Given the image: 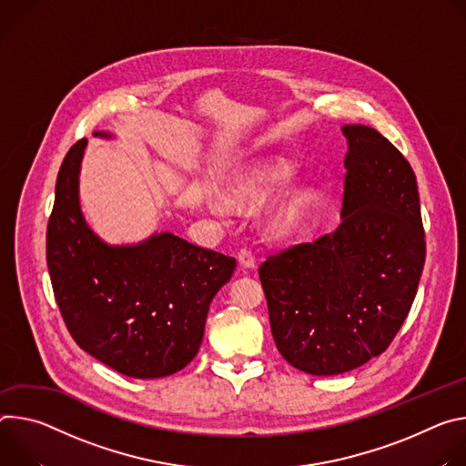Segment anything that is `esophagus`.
<instances>
[{
    "label": "esophagus",
    "mask_w": 466,
    "mask_h": 466,
    "mask_svg": "<svg viewBox=\"0 0 466 466\" xmlns=\"http://www.w3.org/2000/svg\"><path fill=\"white\" fill-rule=\"evenodd\" d=\"M237 257H238V261H240V267H244V268H253L255 267V255H253V251L248 246L240 248L237 251Z\"/></svg>",
    "instance_id": "34e87169"
}]
</instances>
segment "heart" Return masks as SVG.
Here are the masks:
<instances>
[{
    "mask_svg": "<svg viewBox=\"0 0 466 466\" xmlns=\"http://www.w3.org/2000/svg\"><path fill=\"white\" fill-rule=\"evenodd\" d=\"M294 177V168L283 159H267L253 163L240 170L226 187L228 198L235 203L257 205L270 199L283 187H287ZM211 211L217 215H226L229 205L222 196H213L209 199ZM309 207V196L305 192H296L289 196L278 209L272 213L270 229L274 235L292 233L303 220Z\"/></svg>",
    "mask_w": 466,
    "mask_h": 466,
    "instance_id": "1",
    "label": "heart"
}]
</instances>
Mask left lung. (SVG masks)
<instances>
[{
	"mask_svg": "<svg viewBox=\"0 0 466 466\" xmlns=\"http://www.w3.org/2000/svg\"><path fill=\"white\" fill-rule=\"evenodd\" d=\"M342 224L270 253L259 267L274 342L294 369L350 372L381 355L403 320L426 261L417 177L369 126H344Z\"/></svg>",
	"mask_w": 466,
	"mask_h": 466,
	"instance_id": "left-lung-1",
	"label": "left lung"
}]
</instances>
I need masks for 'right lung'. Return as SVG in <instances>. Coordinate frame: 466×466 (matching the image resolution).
Segmentation results:
<instances>
[{
    "label": "right lung",
    "mask_w": 466,
    "mask_h": 466,
    "mask_svg": "<svg viewBox=\"0 0 466 466\" xmlns=\"http://www.w3.org/2000/svg\"><path fill=\"white\" fill-rule=\"evenodd\" d=\"M85 146L77 140L61 165L46 231L61 317L77 346L113 370L138 380L170 376L196 357L209 305L237 261L172 233L138 246L103 244L79 209Z\"/></svg>",
    "instance_id": "add662e5"
}]
</instances>
